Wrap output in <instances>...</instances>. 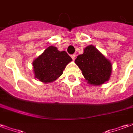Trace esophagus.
Returning <instances> with one entry per match:
<instances>
[{
    "label": "esophagus",
    "mask_w": 133,
    "mask_h": 133,
    "mask_svg": "<svg viewBox=\"0 0 133 133\" xmlns=\"http://www.w3.org/2000/svg\"><path fill=\"white\" fill-rule=\"evenodd\" d=\"M71 58H72V59L73 60V61H75V54H73V55H72Z\"/></svg>",
    "instance_id": "1"
}]
</instances>
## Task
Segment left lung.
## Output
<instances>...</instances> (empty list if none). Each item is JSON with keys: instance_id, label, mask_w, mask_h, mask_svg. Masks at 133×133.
<instances>
[{"instance_id": "8db88e82", "label": "left lung", "mask_w": 133, "mask_h": 133, "mask_svg": "<svg viewBox=\"0 0 133 133\" xmlns=\"http://www.w3.org/2000/svg\"><path fill=\"white\" fill-rule=\"evenodd\" d=\"M75 63L89 84L97 86L109 81L112 72V65L97 48L89 45L79 55Z\"/></svg>"}]
</instances>
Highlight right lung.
Segmentation results:
<instances>
[{"mask_svg":"<svg viewBox=\"0 0 133 133\" xmlns=\"http://www.w3.org/2000/svg\"><path fill=\"white\" fill-rule=\"evenodd\" d=\"M72 58L65 51L50 46L33 61L34 77L44 83L55 81L61 76Z\"/></svg>","mask_w":133,"mask_h":133,"instance_id":"obj_1","label":"right lung"}]
</instances>
